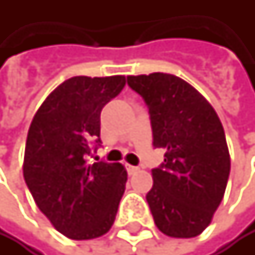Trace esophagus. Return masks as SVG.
I'll use <instances>...</instances> for the list:
<instances>
[{
    "label": "esophagus",
    "mask_w": 255,
    "mask_h": 255,
    "mask_svg": "<svg viewBox=\"0 0 255 255\" xmlns=\"http://www.w3.org/2000/svg\"><path fill=\"white\" fill-rule=\"evenodd\" d=\"M127 171H128V174H134L139 171V166H133V165H127Z\"/></svg>",
    "instance_id": "34e87169"
}]
</instances>
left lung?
<instances>
[{
    "label": "left lung",
    "mask_w": 255,
    "mask_h": 255,
    "mask_svg": "<svg viewBox=\"0 0 255 255\" xmlns=\"http://www.w3.org/2000/svg\"><path fill=\"white\" fill-rule=\"evenodd\" d=\"M127 81L148 105L153 145L165 150L146 194L156 227L174 239L196 237L211 223L230 176L222 122L213 105L174 75H137Z\"/></svg>",
    "instance_id": "1"
}]
</instances>
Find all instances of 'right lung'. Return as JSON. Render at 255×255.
Here are the masks:
<instances>
[{
  "instance_id": "add662e5",
  "label": "right lung",
  "mask_w": 255,
  "mask_h": 255,
  "mask_svg": "<svg viewBox=\"0 0 255 255\" xmlns=\"http://www.w3.org/2000/svg\"><path fill=\"white\" fill-rule=\"evenodd\" d=\"M125 76H75L45 98L27 133L22 173L35 203L56 231L90 240L110 231L125 191L121 163L89 162L99 143L101 112Z\"/></svg>"
}]
</instances>
